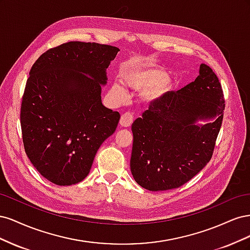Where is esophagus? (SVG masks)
Masks as SVG:
<instances>
[{
  "label": "esophagus",
  "instance_id": "obj_1",
  "mask_svg": "<svg viewBox=\"0 0 250 250\" xmlns=\"http://www.w3.org/2000/svg\"><path fill=\"white\" fill-rule=\"evenodd\" d=\"M133 122V116L130 112H125L121 116L120 119V124L122 127H130Z\"/></svg>",
  "mask_w": 250,
  "mask_h": 250
}]
</instances>
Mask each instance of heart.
I'll return each instance as SVG.
<instances>
[{
  "mask_svg": "<svg viewBox=\"0 0 250 250\" xmlns=\"http://www.w3.org/2000/svg\"><path fill=\"white\" fill-rule=\"evenodd\" d=\"M124 84L135 90H143L144 100L155 103L175 87V81L167 76V71L154 64H141L130 67L122 75ZM111 92L118 99H125V92L118 84H112Z\"/></svg>",
  "mask_w": 250,
  "mask_h": 250,
  "instance_id": "1",
  "label": "heart"
}]
</instances>
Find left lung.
<instances>
[{
    "label": "left lung",
    "instance_id": "obj_1",
    "mask_svg": "<svg viewBox=\"0 0 250 250\" xmlns=\"http://www.w3.org/2000/svg\"><path fill=\"white\" fill-rule=\"evenodd\" d=\"M224 107L220 82L203 63L195 81L151 103L131 126L134 180L156 192L179 188L192 179L213 155ZM199 120L209 123L199 125Z\"/></svg>",
    "mask_w": 250,
    "mask_h": 250
}]
</instances>
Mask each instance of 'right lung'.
<instances>
[{
    "instance_id": "obj_1",
    "label": "right lung",
    "mask_w": 250,
    "mask_h": 250,
    "mask_svg": "<svg viewBox=\"0 0 250 250\" xmlns=\"http://www.w3.org/2000/svg\"><path fill=\"white\" fill-rule=\"evenodd\" d=\"M119 51L70 42L44 52L30 70L21 107L22 142L30 162L51 183L82 181L116 131L120 113L102 104L101 87Z\"/></svg>"
}]
</instances>
